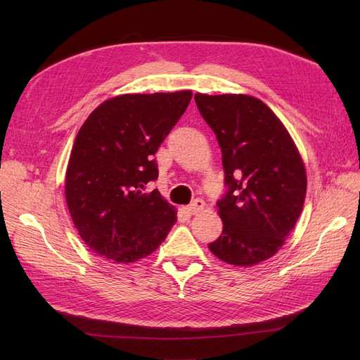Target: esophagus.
Instances as JSON below:
<instances>
[{
    "label": "esophagus",
    "instance_id": "esophagus-1",
    "mask_svg": "<svg viewBox=\"0 0 360 360\" xmlns=\"http://www.w3.org/2000/svg\"><path fill=\"white\" fill-rule=\"evenodd\" d=\"M204 207H205V202L201 198H197V200H193L191 202V205L188 207V210H189L191 214H198L204 209Z\"/></svg>",
    "mask_w": 360,
    "mask_h": 360
}]
</instances>
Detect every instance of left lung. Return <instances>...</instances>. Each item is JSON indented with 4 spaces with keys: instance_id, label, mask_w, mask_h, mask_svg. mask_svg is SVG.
<instances>
[{
    "instance_id": "8db88e82",
    "label": "left lung",
    "mask_w": 360,
    "mask_h": 360,
    "mask_svg": "<svg viewBox=\"0 0 360 360\" xmlns=\"http://www.w3.org/2000/svg\"><path fill=\"white\" fill-rule=\"evenodd\" d=\"M222 151L226 192L217 201L222 234L209 245L225 263L274 257L296 225L307 172L290 134L270 108L246 94H195Z\"/></svg>"
}]
</instances>
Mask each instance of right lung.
<instances>
[{"label": "right lung", "mask_w": 360, "mask_h": 360, "mask_svg": "<svg viewBox=\"0 0 360 360\" xmlns=\"http://www.w3.org/2000/svg\"><path fill=\"white\" fill-rule=\"evenodd\" d=\"M192 91L122 94L103 102L76 135L66 201L85 245L103 258L134 263L150 255L177 222L176 209L150 184L153 159Z\"/></svg>", "instance_id": "add662e5"}]
</instances>
